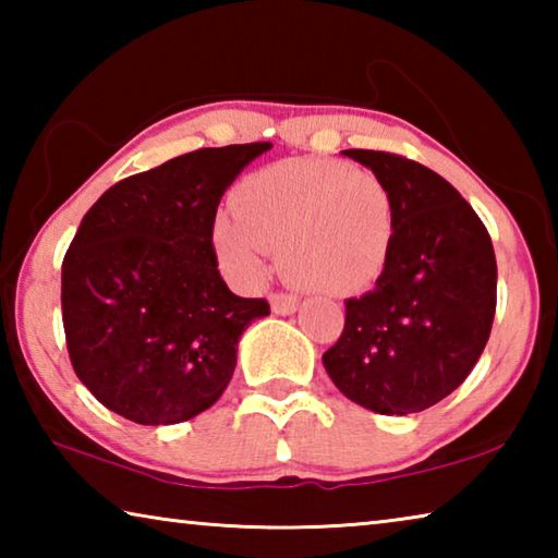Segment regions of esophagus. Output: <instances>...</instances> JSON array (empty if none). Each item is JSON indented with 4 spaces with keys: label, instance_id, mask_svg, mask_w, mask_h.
Wrapping results in <instances>:
<instances>
[{
    "label": "esophagus",
    "instance_id": "34e87169",
    "mask_svg": "<svg viewBox=\"0 0 558 558\" xmlns=\"http://www.w3.org/2000/svg\"><path fill=\"white\" fill-rule=\"evenodd\" d=\"M300 300L298 295H290V292H272L270 295V307L276 315H292L298 310Z\"/></svg>",
    "mask_w": 558,
    "mask_h": 558
}]
</instances>
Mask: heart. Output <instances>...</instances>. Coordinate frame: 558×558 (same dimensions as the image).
I'll use <instances>...</instances> for the list:
<instances>
[{
    "label": "heart",
    "instance_id": "heart-1",
    "mask_svg": "<svg viewBox=\"0 0 558 558\" xmlns=\"http://www.w3.org/2000/svg\"><path fill=\"white\" fill-rule=\"evenodd\" d=\"M211 235L223 270L243 286L263 280L280 251L290 282L319 295H352L389 266L396 199L369 169L288 159L245 177Z\"/></svg>",
    "mask_w": 558,
    "mask_h": 558
}]
</instances>
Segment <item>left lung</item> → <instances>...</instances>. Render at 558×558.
<instances>
[{"label": "left lung", "mask_w": 558, "mask_h": 558, "mask_svg": "<svg viewBox=\"0 0 558 558\" xmlns=\"http://www.w3.org/2000/svg\"><path fill=\"white\" fill-rule=\"evenodd\" d=\"M342 155L391 186L396 239L374 290L344 302L329 379L374 413L426 411L468 379L493 329V239L460 192L413 159L374 149Z\"/></svg>", "instance_id": "obj_1"}]
</instances>
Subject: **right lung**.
<instances>
[{
	"label": "right lung",
	"instance_id": "right-lung-1",
	"mask_svg": "<svg viewBox=\"0 0 558 558\" xmlns=\"http://www.w3.org/2000/svg\"><path fill=\"white\" fill-rule=\"evenodd\" d=\"M270 143L202 147L112 184L75 231L61 266L73 372L122 418L172 426L229 386L235 349L263 298L226 286L214 251L219 202Z\"/></svg>",
	"mask_w": 558,
	"mask_h": 558
}]
</instances>
